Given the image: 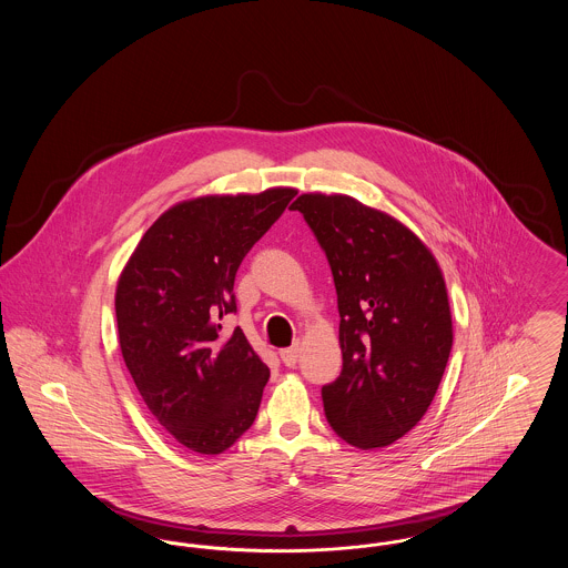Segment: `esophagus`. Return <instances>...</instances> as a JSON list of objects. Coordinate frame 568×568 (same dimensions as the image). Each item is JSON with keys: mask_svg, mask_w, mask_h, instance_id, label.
I'll return each instance as SVG.
<instances>
[{"mask_svg": "<svg viewBox=\"0 0 568 568\" xmlns=\"http://www.w3.org/2000/svg\"><path fill=\"white\" fill-rule=\"evenodd\" d=\"M278 355H281V359H283V364H285V366L294 368V366H296L297 364V357H300V349H297V345H294V347L281 349V352H278Z\"/></svg>", "mask_w": 568, "mask_h": 568, "instance_id": "1", "label": "esophagus"}]
</instances>
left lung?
Returning <instances> with one entry per match:
<instances>
[{
    "label": "left lung",
    "instance_id": "left-lung-1",
    "mask_svg": "<svg viewBox=\"0 0 568 568\" xmlns=\"http://www.w3.org/2000/svg\"><path fill=\"white\" fill-rule=\"evenodd\" d=\"M322 244L338 296L343 371L322 387L332 430L359 449L387 447L426 415L454 327L443 272L398 219L349 195L292 204Z\"/></svg>",
    "mask_w": 568,
    "mask_h": 568
}]
</instances>
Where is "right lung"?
Instances as JSON below:
<instances>
[{
	"label": "right lung",
	"instance_id": "1",
	"mask_svg": "<svg viewBox=\"0 0 568 568\" xmlns=\"http://www.w3.org/2000/svg\"><path fill=\"white\" fill-rule=\"evenodd\" d=\"M294 195L274 187L179 202L119 276L125 366L160 426L195 454L225 452L255 422L271 371L241 327L225 334L219 320L236 313L239 266Z\"/></svg>",
	"mask_w": 568,
	"mask_h": 568
}]
</instances>
